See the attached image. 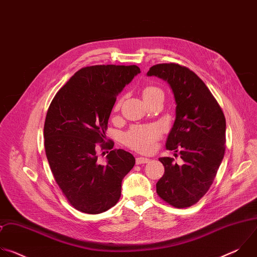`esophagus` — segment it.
Segmentation results:
<instances>
[{
  "instance_id": "1",
  "label": "esophagus",
  "mask_w": 257,
  "mask_h": 257,
  "mask_svg": "<svg viewBox=\"0 0 257 257\" xmlns=\"http://www.w3.org/2000/svg\"><path fill=\"white\" fill-rule=\"evenodd\" d=\"M150 162V159L148 158H142V157H139V158H136V164L137 165H141V164H146Z\"/></svg>"
}]
</instances>
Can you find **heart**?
<instances>
[{
  "label": "heart",
  "instance_id": "heart-1",
  "mask_svg": "<svg viewBox=\"0 0 257 257\" xmlns=\"http://www.w3.org/2000/svg\"><path fill=\"white\" fill-rule=\"evenodd\" d=\"M163 93L162 90L155 86H146L142 91L143 99L153 97L156 94ZM120 103H117L118 108ZM161 136V129L156 125L135 126L124 135V143L130 149L140 153H151L155 148V142Z\"/></svg>",
  "mask_w": 257,
  "mask_h": 257
}]
</instances>
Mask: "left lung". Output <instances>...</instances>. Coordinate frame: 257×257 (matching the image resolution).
<instances>
[{"mask_svg": "<svg viewBox=\"0 0 257 257\" xmlns=\"http://www.w3.org/2000/svg\"><path fill=\"white\" fill-rule=\"evenodd\" d=\"M146 75L165 80L172 89L176 118L166 149L179 152L183 161L178 165L172 158L159 159L165 174L157 183V192L175 207H188L207 192L222 164L226 119L204 82L188 68L158 64Z\"/></svg>", "mask_w": 257, "mask_h": 257, "instance_id": "1", "label": "left lung"}]
</instances>
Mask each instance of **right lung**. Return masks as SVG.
Instances as JSON below:
<instances>
[{
    "instance_id": "1",
    "label": "right lung",
    "mask_w": 257,
    "mask_h": 257,
    "mask_svg": "<svg viewBox=\"0 0 257 257\" xmlns=\"http://www.w3.org/2000/svg\"><path fill=\"white\" fill-rule=\"evenodd\" d=\"M139 73L135 65L82 68L50 104L44 128L46 155L59 187L82 212L96 214L114 206L124 177L135 165V158L124 150L107 152L105 164H100L96 143L105 138L117 95Z\"/></svg>"
}]
</instances>
